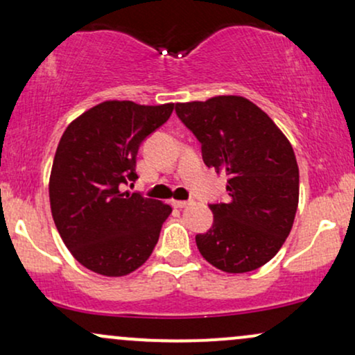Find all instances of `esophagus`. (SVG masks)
Returning <instances> with one entry per match:
<instances>
[{"mask_svg": "<svg viewBox=\"0 0 355 355\" xmlns=\"http://www.w3.org/2000/svg\"><path fill=\"white\" fill-rule=\"evenodd\" d=\"M191 200H172V205L175 209H185L187 205H190Z\"/></svg>", "mask_w": 355, "mask_h": 355, "instance_id": "obj_1", "label": "esophagus"}]
</instances>
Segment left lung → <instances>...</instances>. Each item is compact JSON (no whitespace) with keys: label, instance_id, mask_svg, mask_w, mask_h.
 Masks as SVG:
<instances>
[{"label":"left lung","instance_id":"8db88e82","mask_svg":"<svg viewBox=\"0 0 355 355\" xmlns=\"http://www.w3.org/2000/svg\"><path fill=\"white\" fill-rule=\"evenodd\" d=\"M182 123L202 144L203 164L227 173V203H211L214 225L195 237L207 262L229 274L262 267L294 225L299 166L291 141L243 96L177 103Z\"/></svg>","mask_w":355,"mask_h":355}]
</instances>
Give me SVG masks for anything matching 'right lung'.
<instances>
[{
    "instance_id": "1",
    "label": "right lung",
    "mask_w": 355,
    "mask_h": 355,
    "mask_svg": "<svg viewBox=\"0 0 355 355\" xmlns=\"http://www.w3.org/2000/svg\"><path fill=\"white\" fill-rule=\"evenodd\" d=\"M173 108L103 101L64 130L50 175L51 215L64 245L88 270L128 275L152 255L172 207L121 187L138 178L141 141Z\"/></svg>"
}]
</instances>
